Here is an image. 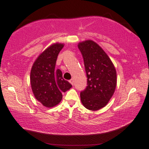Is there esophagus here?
<instances>
[{
	"instance_id": "obj_1",
	"label": "esophagus",
	"mask_w": 149,
	"mask_h": 149,
	"mask_svg": "<svg viewBox=\"0 0 149 149\" xmlns=\"http://www.w3.org/2000/svg\"><path fill=\"white\" fill-rule=\"evenodd\" d=\"M69 82H70L72 85H73V84H74V80H73V79H71V80H69Z\"/></svg>"
}]
</instances>
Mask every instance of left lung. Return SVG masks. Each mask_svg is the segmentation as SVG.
Listing matches in <instances>:
<instances>
[{
    "instance_id": "8db88e82",
    "label": "left lung",
    "mask_w": 149,
    "mask_h": 149,
    "mask_svg": "<svg viewBox=\"0 0 149 149\" xmlns=\"http://www.w3.org/2000/svg\"><path fill=\"white\" fill-rule=\"evenodd\" d=\"M84 59L87 86L80 93L83 106L98 110L108 104L116 86V71L112 61L97 43L86 40L78 43Z\"/></svg>"
}]
</instances>
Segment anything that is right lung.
<instances>
[{
	"mask_svg": "<svg viewBox=\"0 0 149 149\" xmlns=\"http://www.w3.org/2000/svg\"><path fill=\"white\" fill-rule=\"evenodd\" d=\"M64 46L56 43L45 49L33 63L31 71L32 91L37 101L47 108L56 106L62 100V93L72 86L63 78L62 71L55 69L57 56Z\"/></svg>",
	"mask_w": 149,
	"mask_h": 149,
	"instance_id": "right-lung-1",
	"label": "right lung"
}]
</instances>
